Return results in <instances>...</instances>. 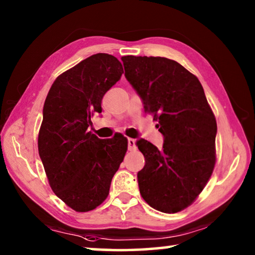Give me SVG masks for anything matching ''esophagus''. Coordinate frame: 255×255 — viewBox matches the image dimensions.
Here are the masks:
<instances>
[{"mask_svg": "<svg viewBox=\"0 0 255 255\" xmlns=\"http://www.w3.org/2000/svg\"><path fill=\"white\" fill-rule=\"evenodd\" d=\"M136 147V140L132 138H128V149L129 151H135Z\"/></svg>", "mask_w": 255, "mask_h": 255, "instance_id": "obj_1", "label": "esophagus"}]
</instances>
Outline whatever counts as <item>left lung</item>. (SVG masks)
I'll list each match as a JSON object with an SVG mask.
<instances>
[{"label": "left lung", "instance_id": "left-lung-1", "mask_svg": "<svg viewBox=\"0 0 255 255\" xmlns=\"http://www.w3.org/2000/svg\"><path fill=\"white\" fill-rule=\"evenodd\" d=\"M125 77L152 113L163 135L162 148L143 138L145 157L137 173L139 193L157 211L179 212L203 191L216 164L217 121L196 76L161 56L121 58Z\"/></svg>", "mask_w": 255, "mask_h": 255}]
</instances>
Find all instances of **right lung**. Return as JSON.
Instances as JSON below:
<instances>
[{
    "label": "right lung",
    "mask_w": 255,
    "mask_h": 255,
    "mask_svg": "<svg viewBox=\"0 0 255 255\" xmlns=\"http://www.w3.org/2000/svg\"><path fill=\"white\" fill-rule=\"evenodd\" d=\"M123 72L116 56L94 54L60 75L44 103L38 134L40 160L52 191L77 212L103 203L127 152L124 135L100 139L88 131L92 117L102 112L104 94Z\"/></svg>",
    "instance_id": "1"
}]
</instances>
